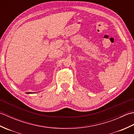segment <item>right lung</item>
<instances>
[{
	"instance_id": "right-lung-1",
	"label": "right lung",
	"mask_w": 134,
	"mask_h": 134,
	"mask_svg": "<svg viewBox=\"0 0 134 134\" xmlns=\"http://www.w3.org/2000/svg\"><path fill=\"white\" fill-rule=\"evenodd\" d=\"M27 93V94H29V93H29H29Z\"/></svg>"
}]
</instances>
